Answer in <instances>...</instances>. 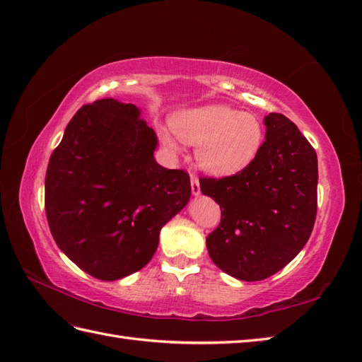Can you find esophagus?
<instances>
[{"mask_svg":"<svg viewBox=\"0 0 362 362\" xmlns=\"http://www.w3.org/2000/svg\"><path fill=\"white\" fill-rule=\"evenodd\" d=\"M190 186H192V194H194V195L202 194V187H199V180L197 178L195 175L190 176Z\"/></svg>","mask_w":362,"mask_h":362,"instance_id":"obj_1","label":"esophagus"}]
</instances>
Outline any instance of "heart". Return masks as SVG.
Segmentation results:
<instances>
[{
    "label": "heart",
    "instance_id": "obj_1",
    "mask_svg": "<svg viewBox=\"0 0 362 362\" xmlns=\"http://www.w3.org/2000/svg\"><path fill=\"white\" fill-rule=\"evenodd\" d=\"M173 130L160 128L159 139L180 150V138L197 146V160L206 172L230 175L249 165L259 155L264 139L262 120L228 105H206L175 115Z\"/></svg>",
    "mask_w": 362,
    "mask_h": 362
}]
</instances>
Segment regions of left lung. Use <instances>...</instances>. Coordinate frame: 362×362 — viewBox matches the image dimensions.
I'll return each instance as SVG.
<instances>
[{
	"mask_svg": "<svg viewBox=\"0 0 362 362\" xmlns=\"http://www.w3.org/2000/svg\"><path fill=\"white\" fill-rule=\"evenodd\" d=\"M267 139L251 164L224 178H199L221 209L207 235L212 262L229 276L257 282L285 268L308 242L317 212V156L286 116L264 117Z\"/></svg>",
	"mask_w": 362,
	"mask_h": 362,
	"instance_id": "1",
	"label": "left lung"
}]
</instances>
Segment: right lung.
<instances>
[{"mask_svg":"<svg viewBox=\"0 0 362 362\" xmlns=\"http://www.w3.org/2000/svg\"><path fill=\"white\" fill-rule=\"evenodd\" d=\"M156 144L138 107L100 99L77 111L52 151L45 181L51 234L95 279L146 267L160 229L189 202V173L160 167Z\"/></svg>","mask_w":362,"mask_h":362,"instance_id":"1","label":"right lung"}]
</instances>
